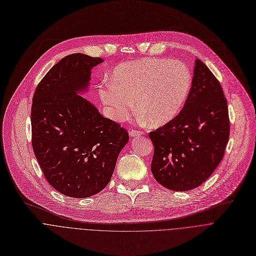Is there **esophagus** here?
I'll list each match as a JSON object with an SVG mask.
<instances>
[{
    "instance_id": "obj_1",
    "label": "esophagus",
    "mask_w": 256,
    "mask_h": 256,
    "mask_svg": "<svg viewBox=\"0 0 256 256\" xmlns=\"http://www.w3.org/2000/svg\"><path fill=\"white\" fill-rule=\"evenodd\" d=\"M130 136L134 138V136H142V132L138 130H130Z\"/></svg>"
}]
</instances>
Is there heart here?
<instances>
[{
  "label": "heart",
  "mask_w": 256,
  "mask_h": 256,
  "mask_svg": "<svg viewBox=\"0 0 256 256\" xmlns=\"http://www.w3.org/2000/svg\"><path fill=\"white\" fill-rule=\"evenodd\" d=\"M191 86L192 73L185 63L148 58L118 65L112 82L102 84L98 94L116 122H124L130 118L134 100L140 116L158 126L179 114Z\"/></svg>",
  "instance_id": "obj_1"
}]
</instances>
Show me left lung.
<instances>
[{"instance_id":"1","label":"left lung","mask_w":256,"mask_h":256,"mask_svg":"<svg viewBox=\"0 0 256 256\" xmlns=\"http://www.w3.org/2000/svg\"><path fill=\"white\" fill-rule=\"evenodd\" d=\"M229 134L228 106L220 82L196 59L184 108L171 122L148 134L156 181L173 191L197 188L223 158Z\"/></svg>"}]
</instances>
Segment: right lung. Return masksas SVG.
Wrapping results in <instances>:
<instances>
[{"mask_svg":"<svg viewBox=\"0 0 256 256\" xmlns=\"http://www.w3.org/2000/svg\"><path fill=\"white\" fill-rule=\"evenodd\" d=\"M100 57L75 53L62 58L34 92L32 146L47 182L61 194L88 198L110 183L128 142L120 124L104 118L80 94Z\"/></svg>","mask_w":256,"mask_h":256,"instance_id":"add662e5","label":"right lung"}]
</instances>
